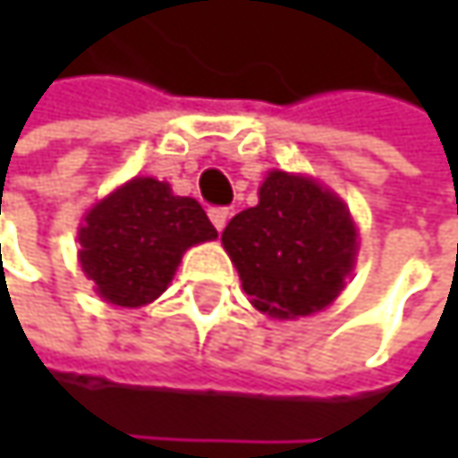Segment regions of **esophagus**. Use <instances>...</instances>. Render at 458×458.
<instances>
[{
	"instance_id": "1",
	"label": "esophagus",
	"mask_w": 458,
	"mask_h": 458,
	"mask_svg": "<svg viewBox=\"0 0 458 458\" xmlns=\"http://www.w3.org/2000/svg\"><path fill=\"white\" fill-rule=\"evenodd\" d=\"M228 217L230 209H225V207H212V209H209V220H212V225L217 230H223L228 225Z\"/></svg>"
}]
</instances>
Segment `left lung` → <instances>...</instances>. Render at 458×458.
<instances>
[{"mask_svg": "<svg viewBox=\"0 0 458 458\" xmlns=\"http://www.w3.org/2000/svg\"><path fill=\"white\" fill-rule=\"evenodd\" d=\"M251 305L273 318L331 305L355 259V225L344 204L308 177L270 172L259 204L223 230Z\"/></svg>", "mask_w": 458, "mask_h": 458, "instance_id": "obj_1", "label": "left lung"}]
</instances>
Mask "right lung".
I'll return each mask as SVG.
<instances>
[{"instance_id": "obj_1", "label": "right lung", "mask_w": 458, "mask_h": 458, "mask_svg": "<svg viewBox=\"0 0 458 458\" xmlns=\"http://www.w3.org/2000/svg\"><path fill=\"white\" fill-rule=\"evenodd\" d=\"M212 238L217 230L196 199L138 177L87 215L79 259L106 302L140 308L166 289L188 246Z\"/></svg>"}]
</instances>
